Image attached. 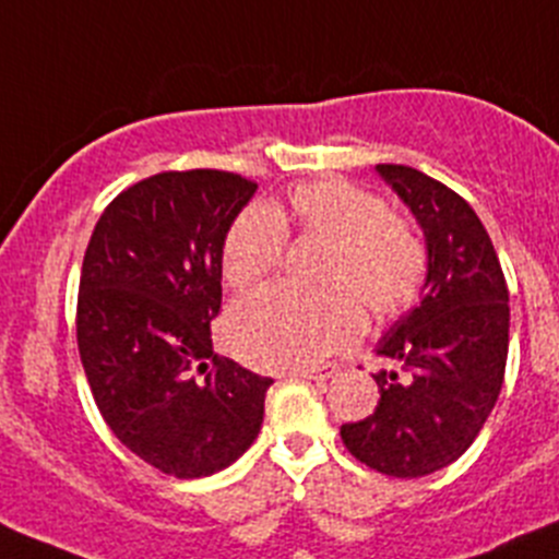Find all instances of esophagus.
<instances>
[{
  "instance_id": "1",
  "label": "esophagus",
  "mask_w": 559,
  "mask_h": 559,
  "mask_svg": "<svg viewBox=\"0 0 559 559\" xmlns=\"http://www.w3.org/2000/svg\"><path fill=\"white\" fill-rule=\"evenodd\" d=\"M294 376H301V379H312V381H326V379H332L334 370L332 368H299V370H294Z\"/></svg>"
}]
</instances>
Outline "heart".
Returning <instances> with one entry per match:
<instances>
[{"label": "heart", "instance_id": "heart-1", "mask_svg": "<svg viewBox=\"0 0 559 559\" xmlns=\"http://www.w3.org/2000/svg\"><path fill=\"white\" fill-rule=\"evenodd\" d=\"M288 230L329 243L323 294L265 285L227 312L230 348L254 368H312L348 348L365 329L360 300L376 321H395L417 305L428 280V247L417 227L386 209L384 197L345 178L294 186L285 209L252 203L222 243V276L249 288L283 263ZM356 298L360 300L355 301Z\"/></svg>", "mask_w": 559, "mask_h": 559}]
</instances>
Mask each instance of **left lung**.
Segmentation results:
<instances>
[{
	"label": "left lung",
	"mask_w": 559,
	"mask_h": 559,
	"mask_svg": "<svg viewBox=\"0 0 559 559\" xmlns=\"http://www.w3.org/2000/svg\"><path fill=\"white\" fill-rule=\"evenodd\" d=\"M425 230L423 301L379 343L395 370L376 373L379 406L340 428L356 461L423 477L466 453L497 403L508 362V283L497 249L459 191L414 167L379 164Z\"/></svg>",
	"instance_id": "1"
}]
</instances>
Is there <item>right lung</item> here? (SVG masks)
Returning a JSON list of instances; mask_svg holds the SVG:
<instances>
[{
  "mask_svg": "<svg viewBox=\"0 0 559 559\" xmlns=\"http://www.w3.org/2000/svg\"><path fill=\"white\" fill-rule=\"evenodd\" d=\"M258 183L169 169L106 205L79 276L76 343L111 433L153 469L191 480L258 436L274 381L214 354L222 243Z\"/></svg>",
  "mask_w": 559,
  "mask_h": 559,
  "instance_id": "right-lung-1",
  "label": "right lung"
}]
</instances>
